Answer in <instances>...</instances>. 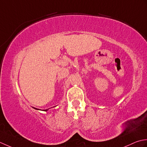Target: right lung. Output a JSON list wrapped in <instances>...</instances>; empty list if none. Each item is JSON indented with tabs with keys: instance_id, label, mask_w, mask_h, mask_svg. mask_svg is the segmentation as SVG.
Segmentation results:
<instances>
[{
	"instance_id": "obj_1",
	"label": "right lung",
	"mask_w": 147,
	"mask_h": 147,
	"mask_svg": "<svg viewBox=\"0 0 147 147\" xmlns=\"http://www.w3.org/2000/svg\"><path fill=\"white\" fill-rule=\"evenodd\" d=\"M34 109H36V110H39V109H35V108H34ZM47 110H48V109H47V110H44V111H47Z\"/></svg>"
}]
</instances>
